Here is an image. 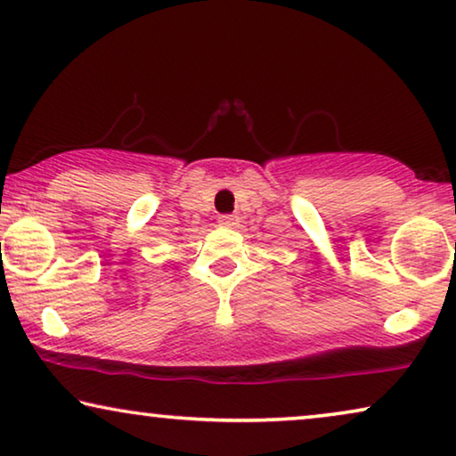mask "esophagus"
<instances>
[{
	"instance_id": "esophagus-1",
	"label": "esophagus",
	"mask_w": 456,
	"mask_h": 456,
	"mask_svg": "<svg viewBox=\"0 0 456 456\" xmlns=\"http://www.w3.org/2000/svg\"><path fill=\"white\" fill-rule=\"evenodd\" d=\"M217 222H220V226H224V228H232V226H236V224H239V216L224 214V216L217 217Z\"/></svg>"
}]
</instances>
